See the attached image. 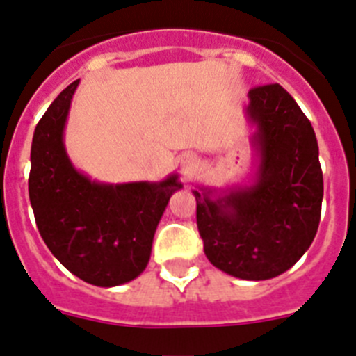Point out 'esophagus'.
I'll return each instance as SVG.
<instances>
[{
    "instance_id": "esophagus-1",
    "label": "esophagus",
    "mask_w": 356,
    "mask_h": 356,
    "mask_svg": "<svg viewBox=\"0 0 356 356\" xmlns=\"http://www.w3.org/2000/svg\"><path fill=\"white\" fill-rule=\"evenodd\" d=\"M193 166H195L193 156H188V158L182 161V170H184V172H191V168H193Z\"/></svg>"
}]
</instances>
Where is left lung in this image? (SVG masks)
Here are the masks:
<instances>
[{
	"label": "left lung",
	"mask_w": 356,
	"mask_h": 356,
	"mask_svg": "<svg viewBox=\"0 0 356 356\" xmlns=\"http://www.w3.org/2000/svg\"><path fill=\"white\" fill-rule=\"evenodd\" d=\"M248 120L259 154L254 184L211 198L193 190L197 227L206 257L243 280H268L287 271L318 232L323 172L309 118L280 85L248 92Z\"/></svg>",
	"instance_id": "obj_1"
}]
</instances>
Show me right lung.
I'll return each instance as SVG.
<instances>
[{"instance_id":"obj_1","label":"right lung","mask_w":356,"mask_h":356,"mask_svg":"<svg viewBox=\"0 0 356 356\" xmlns=\"http://www.w3.org/2000/svg\"><path fill=\"white\" fill-rule=\"evenodd\" d=\"M78 83L51 102L35 127L28 190L51 254L81 280L113 287L145 270L156 227L182 184L175 174L161 182L102 184L76 170L63 129Z\"/></svg>"}]
</instances>
